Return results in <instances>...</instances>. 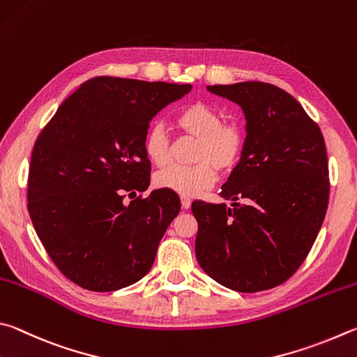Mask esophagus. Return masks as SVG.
<instances>
[{
  "mask_svg": "<svg viewBox=\"0 0 357 357\" xmlns=\"http://www.w3.org/2000/svg\"><path fill=\"white\" fill-rule=\"evenodd\" d=\"M180 201H182V208L183 210H188L191 207V199L190 197L182 196V199H180Z\"/></svg>",
  "mask_w": 357,
  "mask_h": 357,
  "instance_id": "34e87169",
  "label": "esophagus"
}]
</instances>
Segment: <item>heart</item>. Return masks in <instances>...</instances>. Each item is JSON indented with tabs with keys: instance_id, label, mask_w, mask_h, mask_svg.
<instances>
[{
	"instance_id": "1",
	"label": "heart",
	"mask_w": 357,
	"mask_h": 357,
	"mask_svg": "<svg viewBox=\"0 0 357 357\" xmlns=\"http://www.w3.org/2000/svg\"><path fill=\"white\" fill-rule=\"evenodd\" d=\"M185 135L197 137L192 153L195 165H172L155 175V185L180 196L192 197L210 188L216 180V169L230 172L245 153L248 133L238 121H224L213 105L192 102L183 106L174 119ZM144 152L155 166H166L172 158V139L161 123L149 127L144 136Z\"/></svg>"
}]
</instances>
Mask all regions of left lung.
Instances as JSON below:
<instances>
[{
	"label": "left lung",
	"mask_w": 357,
	"mask_h": 357,
	"mask_svg": "<svg viewBox=\"0 0 357 357\" xmlns=\"http://www.w3.org/2000/svg\"><path fill=\"white\" fill-rule=\"evenodd\" d=\"M207 89L246 116L245 153L222 185L226 204L192 202L196 257L230 290L255 293L284 284L307 257L326 215L329 169L318 123L296 98L260 81Z\"/></svg>",
	"instance_id": "obj_1"
}]
</instances>
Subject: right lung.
<instances>
[{"label":"right lung","mask_w":357,"mask_h":357,"mask_svg":"<svg viewBox=\"0 0 357 357\" xmlns=\"http://www.w3.org/2000/svg\"><path fill=\"white\" fill-rule=\"evenodd\" d=\"M190 84L96 77L56 111L31 155L28 211L50 259L73 284L114 291L150 271L180 199L150 183L144 136ZM128 195V197H130Z\"/></svg>","instance_id":"right-lung-1"}]
</instances>
